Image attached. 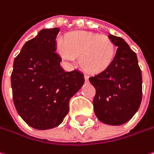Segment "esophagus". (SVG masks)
<instances>
[{
	"label": "esophagus",
	"instance_id": "obj_1",
	"mask_svg": "<svg viewBox=\"0 0 154 154\" xmlns=\"http://www.w3.org/2000/svg\"><path fill=\"white\" fill-rule=\"evenodd\" d=\"M84 78H85V81H86V82H87V81H89V75L84 74Z\"/></svg>",
	"mask_w": 154,
	"mask_h": 154
}]
</instances>
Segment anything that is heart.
<instances>
[{"label":"heart","instance_id":"obj_1","mask_svg":"<svg viewBox=\"0 0 154 154\" xmlns=\"http://www.w3.org/2000/svg\"><path fill=\"white\" fill-rule=\"evenodd\" d=\"M57 49L68 64H73L79 57L81 66L90 73L106 70L116 55V45L109 38L84 31L70 32L65 40L58 38Z\"/></svg>","mask_w":154,"mask_h":154}]
</instances>
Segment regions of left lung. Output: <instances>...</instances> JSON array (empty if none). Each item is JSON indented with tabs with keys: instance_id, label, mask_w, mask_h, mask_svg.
<instances>
[{
	"instance_id": "1",
	"label": "left lung",
	"mask_w": 154,
	"mask_h": 154,
	"mask_svg": "<svg viewBox=\"0 0 154 154\" xmlns=\"http://www.w3.org/2000/svg\"><path fill=\"white\" fill-rule=\"evenodd\" d=\"M109 38L117 46L111 64L90 77L96 89L93 99L97 118L105 124L122 125L137 112L142 99V76L136 53L123 38L112 34Z\"/></svg>"
}]
</instances>
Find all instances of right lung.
Instances as JSON below:
<instances>
[{
    "instance_id": "right-lung-1",
    "label": "right lung",
    "mask_w": 154,
    "mask_h": 154,
    "mask_svg": "<svg viewBox=\"0 0 154 154\" xmlns=\"http://www.w3.org/2000/svg\"><path fill=\"white\" fill-rule=\"evenodd\" d=\"M57 27L42 29L23 45L11 75L13 100L18 114L38 130L55 128L69 112V102L84 83L77 70L65 71L56 52Z\"/></svg>"
}]
</instances>
